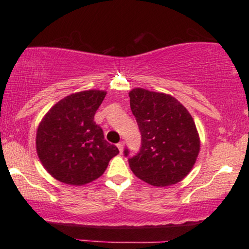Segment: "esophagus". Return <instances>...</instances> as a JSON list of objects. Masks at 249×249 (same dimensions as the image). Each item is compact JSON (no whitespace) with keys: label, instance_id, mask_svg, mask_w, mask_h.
Listing matches in <instances>:
<instances>
[{"label":"esophagus","instance_id":"obj_1","mask_svg":"<svg viewBox=\"0 0 249 249\" xmlns=\"http://www.w3.org/2000/svg\"><path fill=\"white\" fill-rule=\"evenodd\" d=\"M117 146H118V148H119V151H120V153H122V151H124V142H118Z\"/></svg>","mask_w":249,"mask_h":249}]
</instances>
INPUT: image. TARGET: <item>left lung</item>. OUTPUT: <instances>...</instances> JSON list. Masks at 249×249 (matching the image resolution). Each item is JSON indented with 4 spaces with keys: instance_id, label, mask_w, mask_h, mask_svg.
I'll return each mask as SVG.
<instances>
[{
    "instance_id": "left-lung-1",
    "label": "left lung",
    "mask_w": 249,
    "mask_h": 249,
    "mask_svg": "<svg viewBox=\"0 0 249 249\" xmlns=\"http://www.w3.org/2000/svg\"><path fill=\"white\" fill-rule=\"evenodd\" d=\"M132 114L142 135V147L129 166L136 177L156 187L181 181L199 153L195 122L171 95L135 88L129 93ZM129 155V149H124Z\"/></svg>"
}]
</instances>
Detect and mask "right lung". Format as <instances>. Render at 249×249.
Wrapping results in <instances>:
<instances>
[{
  "instance_id": "1",
  "label": "right lung",
  "mask_w": 249,
  "mask_h": 249,
  "mask_svg": "<svg viewBox=\"0 0 249 249\" xmlns=\"http://www.w3.org/2000/svg\"><path fill=\"white\" fill-rule=\"evenodd\" d=\"M107 91L85 90L57 102L40 121L36 151L53 178L81 186L100 178L108 162L118 155L117 146L104 139L94 115Z\"/></svg>"
}]
</instances>
